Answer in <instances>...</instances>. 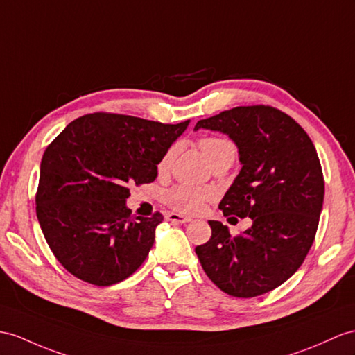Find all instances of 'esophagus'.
Returning a JSON list of instances; mask_svg holds the SVG:
<instances>
[{"mask_svg":"<svg viewBox=\"0 0 355 355\" xmlns=\"http://www.w3.org/2000/svg\"><path fill=\"white\" fill-rule=\"evenodd\" d=\"M166 218H167L168 221H171V223H180V224H185V223L191 221V218H189V217H185V215H180V214H176V212L167 214Z\"/></svg>","mask_w":355,"mask_h":355,"instance_id":"esophagus-1","label":"esophagus"}]
</instances>
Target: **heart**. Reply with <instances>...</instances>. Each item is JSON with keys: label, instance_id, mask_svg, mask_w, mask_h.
Instances as JSON below:
<instances>
[{"label": "heart", "instance_id": "obj_1", "mask_svg": "<svg viewBox=\"0 0 355 355\" xmlns=\"http://www.w3.org/2000/svg\"><path fill=\"white\" fill-rule=\"evenodd\" d=\"M198 148L203 152L206 159L211 162V166L217 164L223 159H233L235 158L236 148L227 138L221 137H202L197 141ZM178 153V144H173L171 148L166 150L158 162V171L166 173L170 170L173 161ZM212 193L206 188H197L191 185H176L167 189L164 194V200L170 205L173 209L180 212H197L200 211L205 202L209 200Z\"/></svg>", "mask_w": 355, "mask_h": 355}]
</instances>
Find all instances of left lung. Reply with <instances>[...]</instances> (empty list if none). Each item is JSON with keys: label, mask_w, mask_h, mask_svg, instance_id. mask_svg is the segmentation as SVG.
<instances>
[{"label": "left lung", "mask_w": 355, "mask_h": 355, "mask_svg": "<svg viewBox=\"0 0 355 355\" xmlns=\"http://www.w3.org/2000/svg\"><path fill=\"white\" fill-rule=\"evenodd\" d=\"M200 128L236 144L243 168L218 207L253 224L232 236L209 221L211 239L196 254L223 292L262 295L295 274L313 244L324 203L321 162L304 129L277 108L236 107L198 120L194 129Z\"/></svg>", "instance_id": "obj_1"}]
</instances>
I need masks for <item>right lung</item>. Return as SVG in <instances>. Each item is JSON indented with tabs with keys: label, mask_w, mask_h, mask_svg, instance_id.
Wrapping results in <instances>:
<instances>
[{
	"label": "right lung",
	"mask_w": 355,
	"mask_h": 355,
	"mask_svg": "<svg viewBox=\"0 0 355 355\" xmlns=\"http://www.w3.org/2000/svg\"><path fill=\"white\" fill-rule=\"evenodd\" d=\"M188 123L93 112L69 123L48 146L36 214L49 248L75 277L110 286L144 262L164 217H132L129 187L157 179L161 157Z\"/></svg>",
	"instance_id": "1"
}]
</instances>
